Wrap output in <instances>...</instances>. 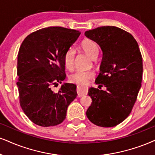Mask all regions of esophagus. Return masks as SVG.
I'll use <instances>...</instances> for the list:
<instances>
[{"label": "esophagus", "mask_w": 155, "mask_h": 155, "mask_svg": "<svg viewBox=\"0 0 155 155\" xmlns=\"http://www.w3.org/2000/svg\"><path fill=\"white\" fill-rule=\"evenodd\" d=\"M87 91H88V88L87 87H83L81 86V85H78L77 86V93L79 97L87 95Z\"/></svg>", "instance_id": "34e87169"}]
</instances>
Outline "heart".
<instances>
[{
	"instance_id": "b5f03b06",
	"label": "heart",
	"mask_w": 155,
	"mask_h": 155,
	"mask_svg": "<svg viewBox=\"0 0 155 155\" xmlns=\"http://www.w3.org/2000/svg\"><path fill=\"white\" fill-rule=\"evenodd\" d=\"M81 47L84 51L91 59H94L95 57H98L99 48L95 41L89 39L85 40L82 43ZM74 56H75V50H74V47H69L66 50L64 57H63L64 66L69 70H71L73 68ZM94 76L95 72L92 70H87V71L77 70L69 76V81L70 83L77 84L79 85H85Z\"/></svg>"
}]
</instances>
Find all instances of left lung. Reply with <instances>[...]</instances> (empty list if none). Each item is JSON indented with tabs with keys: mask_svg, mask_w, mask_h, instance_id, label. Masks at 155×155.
Here are the masks:
<instances>
[{
	"mask_svg": "<svg viewBox=\"0 0 155 155\" xmlns=\"http://www.w3.org/2000/svg\"><path fill=\"white\" fill-rule=\"evenodd\" d=\"M100 46L103 58L95 79L98 88L90 87L92 104L86 116L95 125L113 127L129 116L142 86V57L131 34L116 26H101L85 32ZM105 86L106 91L101 90Z\"/></svg>",
	"mask_w": 155,
	"mask_h": 155,
	"instance_id": "left-lung-1",
	"label": "left lung"
}]
</instances>
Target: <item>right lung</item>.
I'll return each mask as SVG.
<instances>
[{"mask_svg":"<svg viewBox=\"0 0 155 155\" xmlns=\"http://www.w3.org/2000/svg\"><path fill=\"white\" fill-rule=\"evenodd\" d=\"M81 32L60 26L44 28L25 38L18 54L19 102L24 114L37 125L62 123L69 105L77 97L76 85L64 83L58 92L53 85L65 79L63 57Z\"/></svg>","mask_w":155,"mask_h":155,"instance_id":"obj_1","label":"right lung"}]
</instances>
